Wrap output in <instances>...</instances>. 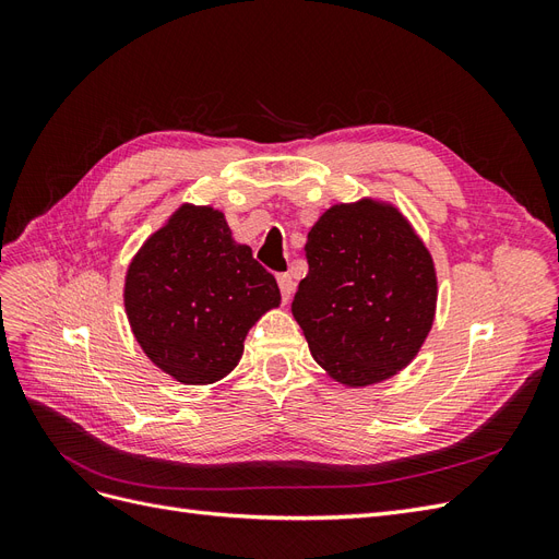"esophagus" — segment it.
<instances>
[{
    "mask_svg": "<svg viewBox=\"0 0 559 559\" xmlns=\"http://www.w3.org/2000/svg\"><path fill=\"white\" fill-rule=\"evenodd\" d=\"M277 284H280V292H282V298L284 302H289L292 296H294V280L289 273H280L277 275Z\"/></svg>",
    "mask_w": 559,
    "mask_h": 559,
    "instance_id": "34e87169",
    "label": "esophagus"
}]
</instances>
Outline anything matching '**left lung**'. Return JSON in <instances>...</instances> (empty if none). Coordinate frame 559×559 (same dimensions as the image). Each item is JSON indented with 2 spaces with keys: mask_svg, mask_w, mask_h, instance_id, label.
I'll use <instances>...</instances> for the list:
<instances>
[{
  "mask_svg": "<svg viewBox=\"0 0 559 559\" xmlns=\"http://www.w3.org/2000/svg\"><path fill=\"white\" fill-rule=\"evenodd\" d=\"M308 275L292 312L314 361L345 386L394 378L433 326V259L392 202H337L317 218L306 245Z\"/></svg>",
  "mask_w": 559,
  "mask_h": 559,
  "instance_id": "1",
  "label": "left lung"
}]
</instances>
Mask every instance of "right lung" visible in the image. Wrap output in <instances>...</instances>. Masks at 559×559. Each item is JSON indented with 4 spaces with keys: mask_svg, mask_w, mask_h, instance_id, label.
Returning <instances> with one entry per match:
<instances>
[{
    "mask_svg": "<svg viewBox=\"0 0 559 559\" xmlns=\"http://www.w3.org/2000/svg\"><path fill=\"white\" fill-rule=\"evenodd\" d=\"M280 300L275 277L233 240L224 212L191 202L148 235L123 289L140 347L181 384L226 378L249 329Z\"/></svg>",
    "mask_w": 559,
    "mask_h": 559,
    "instance_id": "1",
    "label": "right lung"
}]
</instances>
